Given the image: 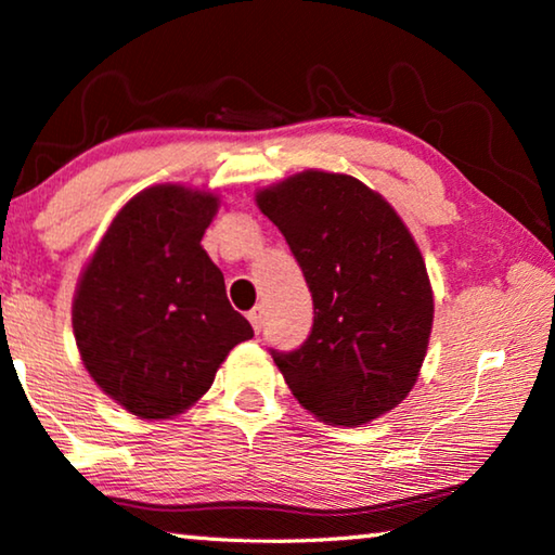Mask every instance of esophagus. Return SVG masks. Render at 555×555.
I'll use <instances>...</instances> for the list:
<instances>
[{"label": "esophagus", "instance_id": "esophagus-1", "mask_svg": "<svg viewBox=\"0 0 555 555\" xmlns=\"http://www.w3.org/2000/svg\"><path fill=\"white\" fill-rule=\"evenodd\" d=\"M247 318H249L251 327H255V333H259V331H261V323H264V308L255 306V308H251V311L247 313Z\"/></svg>", "mask_w": 555, "mask_h": 555}]
</instances>
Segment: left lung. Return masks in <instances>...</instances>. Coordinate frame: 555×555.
<instances>
[{"label": "left lung", "mask_w": 555, "mask_h": 555, "mask_svg": "<svg viewBox=\"0 0 555 555\" xmlns=\"http://www.w3.org/2000/svg\"><path fill=\"white\" fill-rule=\"evenodd\" d=\"M255 201L313 296L308 340L271 352L291 393L327 426H364L399 406L426 360L434 288L397 210L354 176L318 168L261 188Z\"/></svg>", "instance_id": "obj_1"}]
</instances>
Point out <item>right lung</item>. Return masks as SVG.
Returning a JSON list of instances; mask_svg holds the SVG:
<instances>
[{
	"label": "right lung",
	"mask_w": 555,
	"mask_h": 555,
	"mask_svg": "<svg viewBox=\"0 0 555 555\" xmlns=\"http://www.w3.org/2000/svg\"><path fill=\"white\" fill-rule=\"evenodd\" d=\"M220 208L205 188H144L112 218L73 296V335L98 387L144 421L203 399L224 357L255 331L230 306L203 249Z\"/></svg>",
	"instance_id": "1"
}]
</instances>
